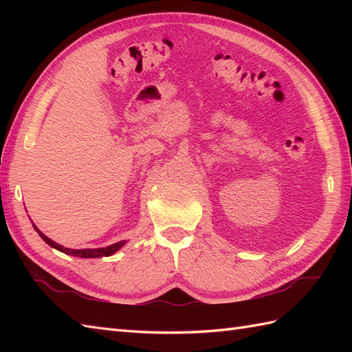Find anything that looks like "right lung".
Segmentation results:
<instances>
[{
  "instance_id": "add662e5",
  "label": "right lung",
  "mask_w": 352,
  "mask_h": 352,
  "mask_svg": "<svg viewBox=\"0 0 352 352\" xmlns=\"http://www.w3.org/2000/svg\"><path fill=\"white\" fill-rule=\"evenodd\" d=\"M33 227H34V230L37 231V233H39V236L43 239L45 242H47L51 248H56L57 251H60V252H65V254H68V256H74V257H80V258H100V257H109V256H111V254H115L116 251H119L122 248V246L126 243V241H121V242H116V243H113V245H109V246H104V248H85V250H71V248H65L63 245H58L57 242H54V241H51L50 237H47L45 236L42 231L37 228L34 223H33Z\"/></svg>"
}]
</instances>
